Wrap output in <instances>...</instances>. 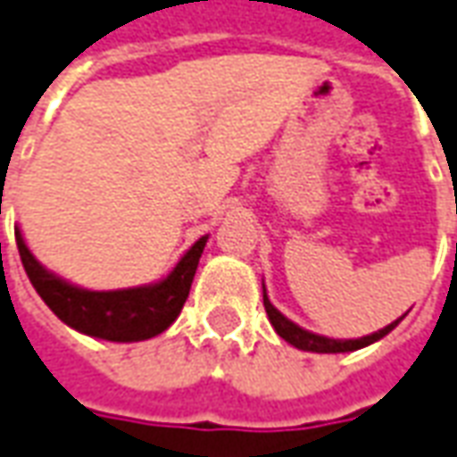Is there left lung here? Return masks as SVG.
<instances>
[{"label": "left lung", "instance_id": "8db88e82", "mask_svg": "<svg viewBox=\"0 0 457 457\" xmlns=\"http://www.w3.org/2000/svg\"><path fill=\"white\" fill-rule=\"evenodd\" d=\"M264 312H267V317H270V321H272L274 331L282 337L284 341H289L292 346H296V349L302 351H317V353H344V351H356V349H363V346H369V344H373V341L384 339L386 334L391 331V328L401 321H394V324H388L386 328H381V331H376V334H371V337H363V339H327V337H319V334H312V331H304V328H299L295 324V321H289V319L284 317V314H279L277 309H274L272 304H270V299H267V292H264Z\"/></svg>", "mask_w": 457, "mask_h": 457}]
</instances>
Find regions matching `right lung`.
<instances>
[{"label":"right lung","mask_w":457,"mask_h":457,"mask_svg":"<svg viewBox=\"0 0 457 457\" xmlns=\"http://www.w3.org/2000/svg\"><path fill=\"white\" fill-rule=\"evenodd\" d=\"M207 237H200L187 250L183 260L162 282L153 287L118 289V292H88L63 282L49 274L24 245L17 229V247L21 264L27 270L29 282L46 302L51 312L81 334L106 341H143L158 337L173 324L185 299L190 295V284L195 277L197 262L205 250Z\"/></svg>","instance_id":"add662e5"}]
</instances>
